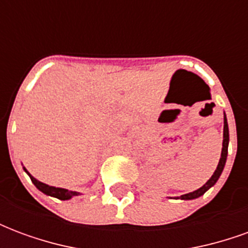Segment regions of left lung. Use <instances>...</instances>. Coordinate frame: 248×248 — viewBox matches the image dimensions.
I'll list each match as a JSON object with an SVG mask.
<instances>
[{"instance_id": "obj_1", "label": "left lung", "mask_w": 248, "mask_h": 248, "mask_svg": "<svg viewBox=\"0 0 248 248\" xmlns=\"http://www.w3.org/2000/svg\"><path fill=\"white\" fill-rule=\"evenodd\" d=\"M227 149H229V124H227V118L224 115V127H223V147H222V154H220V159H219L218 166H217V170L214 171L213 177L208 179L207 182L204 183L201 188H198L195 191L188 192V194H185L181 197V199H185V201H188V199H195V198H199L201 195H203L204 192L207 191L210 187H213L217 181L220 177V174L223 171V167L226 165V159H227Z\"/></svg>"}]
</instances>
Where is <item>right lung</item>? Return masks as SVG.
<instances>
[{"instance_id":"obj_1","label":"right lung","mask_w":248,"mask_h":248,"mask_svg":"<svg viewBox=\"0 0 248 248\" xmlns=\"http://www.w3.org/2000/svg\"><path fill=\"white\" fill-rule=\"evenodd\" d=\"M25 171L28 172L26 169H24ZM29 174V172H28ZM30 179H31V182L34 183V186L42 191L46 195H50V197L58 198V199H61V201H67V199H70L71 197H74V195H78L79 192L77 191H70V190H66V188H60V187H53L49 186V185H45V183L40 182V181H37L34 177H31L29 174Z\"/></svg>"}]
</instances>
